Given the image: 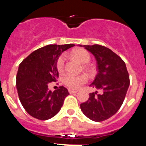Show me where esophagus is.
Instances as JSON below:
<instances>
[{"instance_id":"1","label":"esophagus","mask_w":146,"mask_h":146,"mask_svg":"<svg viewBox=\"0 0 146 146\" xmlns=\"http://www.w3.org/2000/svg\"><path fill=\"white\" fill-rule=\"evenodd\" d=\"M69 94H76V93H77V91H74V90H71V89H69Z\"/></svg>"}]
</instances>
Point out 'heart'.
<instances>
[{"label":"heart","mask_w":146,"mask_h":146,"mask_svg":"<svg viewBox=\"0 0 146 146\" xmlns=\"http://www.w3.org/2000/svg\"><path fill=\"white\" fill-rule=\"evenodd\" d=\"M69 56L72 58L76 59L77 60L82 64L83 70L89 74L90 76H93L95 73V69L94 66L88 64L91 60V55L87 50L82 48H77L72 50L69 52ZM56 68L58 72L60 74H63L65 70V60L63 56H60L58 58L56 62ZM88 81V77L86 74H79V75H72L68 74L63 77L62 82L66 87L73 90L79 89L82 85L86 83Z\"/></svg>","instance_id":"b5f03b06"}]
</instances>
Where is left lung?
Listing matches in <instances>:
<instances>
[{
	"label": "left lung",
	"mask_w": 146,
	"mask_h": 146,
	"mask_svg": "<svg viewBox=\"0 0 146 146\" xmlns=\"http://www.w3.org/2000/svg\"><path fill=\"white\" fill-rule=\"evenodd\" d=\"M94 55L97 74L91 87L96 91L89 94L86 102L80 104L83 114L89 119L100 122L112 117L123 102L129 86L126 64L118 55L102 45H81Z\"/></svg>",
	"instance_id": "obj_1"
}]
</instances>
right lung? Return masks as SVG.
Masks as SVG:
<instances>
[{"mask_svg": "<svg viewBox=\"0 0 146 146\" xmlns=\"http://www.w3.org/2000/svg\"><path fill=\"white\" fill-rule=\"evenodd\" d=\"M74 44H50L33 51L21 62L17 74L18 96L27 113L38 120H48L60 110L69 91L64 86L52 91L50 82L58 77L56 62Z\"/></svg>", "mask_w": 146, "mask_h": 146, "instance_id": "obj_1", "label": "right lung"}]
</instances>
